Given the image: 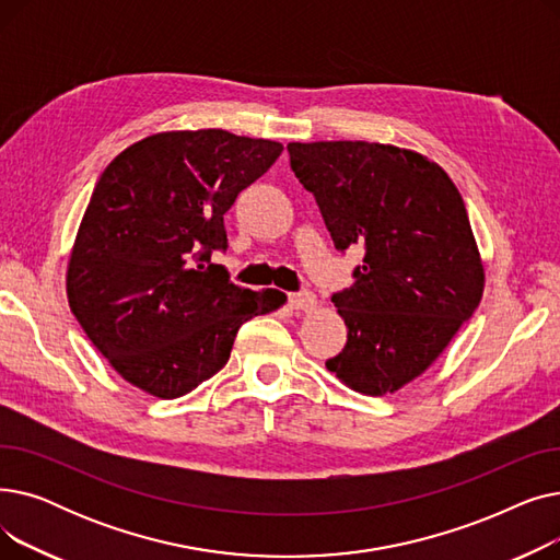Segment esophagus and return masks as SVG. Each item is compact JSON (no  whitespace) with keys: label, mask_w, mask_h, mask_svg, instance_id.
<instances>
[{"label":"esophagus","mask_w":560,"mask_h":560,"mask_svg":"<svg viewBox=\"0 0 560 560\" xmlns=\"http://www.w3.org/2000/svg\"><path fill=\"white\" fill-rule=\"evenodd\" d=\"M288 306L292 311L298 313H304V311H313L317 306V298L313 295V292L304 290V292H292V295H288Z\"/></svg>","instance_id":"obj_1"}]
</instances>
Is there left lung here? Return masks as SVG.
<instances>
[{"instance_id":"obj_1","label":"left lung","mask_w":560,"mask_h":560,"mask_svg":"<svg viewBox=\"0 0 560 560\" xmlns=\"http://www.w3.org/2000/svg\"><path fill=\"white\" fill-rule=\"evenodd\" d=\"M288 154L336 249L365 247L354 285L331 298L347 345L327 370L357 393H395L443 354L483 298L463 197L438 163L395 144L288 142Z\"/></svg>"}]
</instances>
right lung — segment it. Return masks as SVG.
<instances>
[{
  "label": "right lung",
  "mask_w": 560,
  "mask_h": 560,
  "mask_svg": "<svg viewBox=\"0 0 560 560\" xmlns=\"http://www.w3.org/2000/svg\"><path fill=\"white\" fill-rule=\"evenodd\" d=\"M283 144L224 129L147 136L102 172L68 262L81 329L131 386L174 399L220 372L247 319L285 304L211 262L224 213Z\"/></svg>",
  "instance_id": "right-lung-1"
}]
</instances>
